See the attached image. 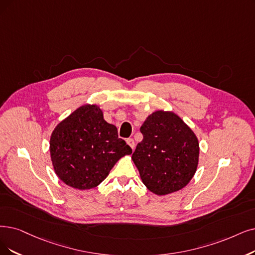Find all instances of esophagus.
Instances as JSON below:
<instances>
[{
  "label": "esophagus",
  "mask_w": 255,
  "mask_h": 255,
  "mask_svg": "<svg viewBox=\"0 0 255 255\" xmlns=\"http://www.w3.org/2000/svg\"><path fill=\"white\" fill-rule=\"evenodd\" d=\"M127 142H128V144L130 146V148L134 150V148H135V141H134V139L128 138V139L127 140Z\"/></svg>",
  "instance_id": "esophagus-1"
}]
</instances>
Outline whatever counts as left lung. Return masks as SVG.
Returning a JSON list of instances; mask_svg holds the SVG:
<instances>
[{
  "instance_id": "left-lung-1",
  "label": "left lung",
  "mask_w": 255,
  "mask_h": 255,
  "mask_svg": "<svg viewBox=\"0 0 255 255\" xmlns=\"http://www.w3.org/2000/svg\"><path fill=\"white\" fill-rule=\"evenodd\" d=\"M143 139L131 155L143 184L164 196L185 187L199 163V141L174 112L156 111L140 128Z\"/></svg>"
}]
</instances>
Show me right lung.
<instances>
[{
	"mask_svg": "<svg viewBox=\"0 0 255 255\" xmlns=\"http://www.w3.org/2000/svg\"><path fill=\"white\" fill-rule=\"evenodd\" d=\"M131 148L118 137L117 128L104 119L96 105H85L56 126L50 155L57 177L80 190L99 185L115 163Z\"/></svg>",
	"mask_w": 255,
	"mask_h": 255,
	"instance_id": "right-lung-1",
	"label": "right lung"
}]
</instances>
